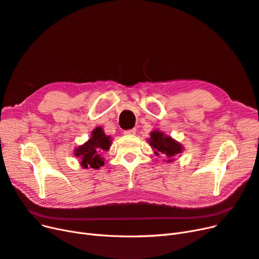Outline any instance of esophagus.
Instances as JSON below:
<instances>
[{"mask_svg": "<svg viewBox=\"0 0 259 259\" xmlns=\"http://www.w3.org/2000/svg\"><path fill=\"white\" fill-rule=\"evenodd\" d=\"M136 134V128H132V130H127V131H124V135H127V136H133Z\"/></svg>", "mask_w": 259, "mask_h": 259, "instance_id": "obj_1", "label": "esophagus"}]
</instances>
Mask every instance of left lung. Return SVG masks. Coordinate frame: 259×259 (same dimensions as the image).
Returning a JSON list of instances; mask_svg holds the SVG:
<instances>
[{"mask_svg": "<svg viewBox=\"0 0 259 259\" xmlns=\"http://www.w3.org/2000/svg\"><path fill=\"white\" fill-rule=\"evenodd\" d=\"M148 142L154 150L155 155H166L168 158L167 162L169 163L173 162V158L176 154L182 153L184 150L182 144H179L175 139L158 130H154L150 133V138L148 139Z\"/></svg>", "mask_w": 259, "mask_h": 259, "instance_id": "8db88e82", "label": "left lung"}]
</instances>
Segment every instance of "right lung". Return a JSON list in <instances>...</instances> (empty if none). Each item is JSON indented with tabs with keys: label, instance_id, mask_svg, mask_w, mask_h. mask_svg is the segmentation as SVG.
<instances>
[{
	"label": "right lung",
	"instance_id": "right-lung-1",
	"mask_svg": "<svg viewBox=\"0 0 259 259\" xmlns=\"http://www.w3.org/2000/svg\"><path fill=\"white\" fill-rule=\"evenodd\" d=\"M111 143V137L107 136L104 130L98 126L92 132L88 142L75 149L74 155L81 160V166L84 168L98 169L105 164L101 153L110 149Z\"/></svg>",
	"mask_w": 259,
	"mask_h": 259
}]
</instances>
